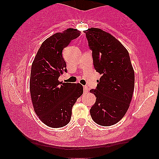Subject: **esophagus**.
I'll use <instances>...</instances> for the list:
<instances>
[{
    "label": "esophagus",
    "mask_w": 159,
    "mask_h": 159,
    "mask_svg": "<svg viewBox=\"0 0 159 159\" xmlns=\"http://www.w3.org/2000/svg\"><path fill=\"white\" fill-rule=\"evenodd\" d=\"M89 90V88L87 87V86H84V92L87 93Z\"/></svg>",
    "instance_id": "obj_1"
}]
</instances>
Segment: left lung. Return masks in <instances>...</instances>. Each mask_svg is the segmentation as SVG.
Segmentation results:
<instances>
[{
	"label": "left lung",
	"instance_id": "1",
	"mask_svg": "<svg viewBox=\"0 0 159 159\" xmlns=\"http://www.w3.org/2000/svg\"><path fill=\"white\" fill-rule=\"evenodd\" d=\"M92 51L94 68L101 78L96 89V102L90 108L95 123L114 125L129 109L134 89V72L129 54L114 36L99 28L84 30Z\"/></svg>",
	"mask_w": 159,
	"mask_h": 159
}]
</instances>
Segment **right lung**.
<instances>
[{"mask_svg":"<svg viewBox=\"0 0 159 159\" xmlns=\"http://www.w3.org/2000/svg\"><path fill=\"white\" fill-rule=\"evenodd\" d=\"M80 34L76 29L69 28L50 36L41 45L32 63L30 90L33 105L39 120L49 127L67 125L74 104L83 93L80 84L58 81L67 72L62 52Z\"/></svg>","mask_w":159,"mask_h":159,"instance_id":"1","label":"right lung"}]
</instances>
